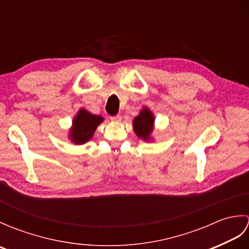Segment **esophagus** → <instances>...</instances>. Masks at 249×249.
Instances as JSON below:
<instances>
[{"label":"esophagus","instance_id":"esophagus-1","mask_svg":"<svg viewBox=\"0 0 249 249\" xmlns=\"http://www.w3.org/2000/svg\"><path fill=\"white\" fill-rule=\"evenodd\" d=\"M110 119L114 121V122H121L122 120V115L120 114H116V115H113V116H110Z\"/></svg>","mask_w":249,"mask_h":249}]
</instances>
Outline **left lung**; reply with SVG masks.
Returning <instances> with one entry per match:
<instances>
[{
	"label": "left lung",
	"mask_w": 249,
	"mask_h": 249,
	"mask_svg": "<svg viewBox=\"0 0 249 249\" xmlns=\"http://www.w3.org/2000/svg\"><path fill=\"white\" fill-rule=\"evenodd\" d=\"M153 123H154V116L149 109L144 108L138 116H136L133 122L134 130L136 131L137 136L143 138V140H149L150 134L152 133Z\"/></svg>",
	"instance_id": "obj_1"
}]
</instances>
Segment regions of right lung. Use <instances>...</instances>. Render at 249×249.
<instances>
[{"mask_svg":"<svg viewBox=\"0 0 249 249\" xmlns=\"http://www.w3.org/2000/svg\"><path fill=\"white\" fill-rule=\"evenodd\" d=\"M100 115H93L87 110H80L78 115L73 119V127L71 130V139L76 144L86 143L92 138L95 129L103 122Z\"/></svg>","mask_w":249,"mask_h":249,"instance_id":"add662e5","label":"right lung"}]
</instances>
